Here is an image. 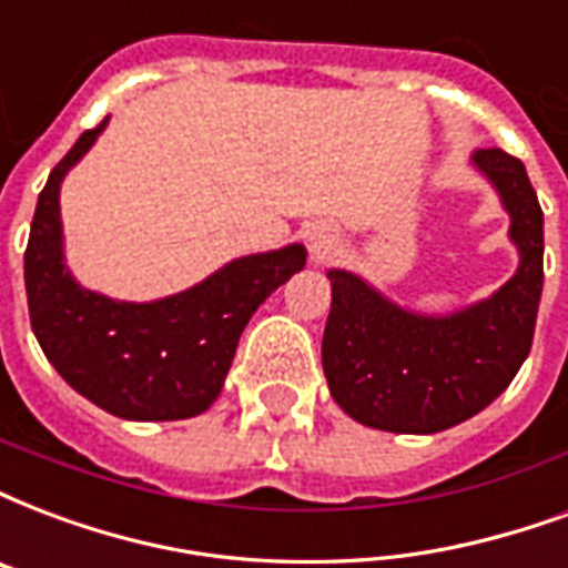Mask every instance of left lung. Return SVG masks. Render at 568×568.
I'll use <instances>...</instances> for the list:
<instances>
[{
    "label": "left lung",
    "mask_w": 568,
    "mask_h": 568,
    "mask_svg": "<svg viewBox=\"0 0 568 568\" xmlns=\"http://www.w3.org/2000/svg\"><path fill=\"white\" fill-rule=\"evenodd\" d=\"M473 161L500 191L521 266L491 300L455 317L395 308L356 275L332 268L323 371L347 416L377 430L434 434L485 410L532 347L542 300V206L527 170L503 149Z\"/></svg>",
    "instance_id": "obj_1"
}]
</instances>
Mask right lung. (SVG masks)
<instances>
[{"label":"right lung","instance_id":"right-lung-1","mask_svg":"<svg viewBox=\"0 0 568 568\" xmlns=\"http://www.w3.org/2000/svg\"><path fill=\"white\" fill-rule=\"evenodd\" d=\"M106 119L80 134L38 194L23 272L29 320L62 381L119 419L170 422L209 410L239 335L268 293L305 266V248L233 260L197 287L134 305L77 287L62 263L59 182Z\"/></svg>","mask_w":568,"mask_h":568}]
</instances>
